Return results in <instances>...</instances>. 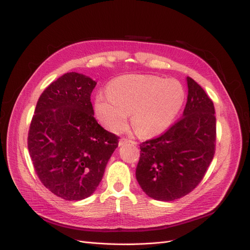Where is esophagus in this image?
Here are the masks:
<instances>
[{
  "mask_svg": "<svg viewBox=\"0 0 250 250\" xmlns=\"http://www.w3.org/2000/svg\"><path fill=\"white\" fill-rule=\"evenodd\" d=\"M126 144H135L134 141H131V140H127L126 138H121L119 140V146H124V145H126Z\"/></svg>",
  "mask_w": 250,
  "mask_h": 250,
  "instance_id": "34e87169",
  "label": "esophagus"
}]
</instances>
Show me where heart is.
<instances>
[{"instance_id": "heart-1", "label": "heart", "mask_w": 250, "mask_h": 250, "mask_svg": "<svg viewBox=\"0 0 250 250\" xmlns=\"http://www.w3.org/2000/svg\"><path fill=\"white\" fill-rule=\"evenodd\" d=\"M185 98L182 84L156 75L131 74L113 80L108 94L95 98L99 120L112 131L123 130L132 113V125L141 136L155 137L173 125Z\"/></svg>"}]
</instances>
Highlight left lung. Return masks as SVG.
<instances>
[{
    "instance_id": "8db88e82",
    "label": "left lung",
    "mask_w": 250,
    "mask_h": 250,
    "mask_svg": "<svg viewBox=\"0 0 250 250\" xmlns=\"http://www.w3.org/2000/svg\"><path fill=\"white\" fill-rule=\"evenodd\" d=\"M188 102L180 118L155 139L140 145L136 179L155 200L174 201L201 182L215 154L216 116L211 99L187 77Z\"/></svg>"
}]
</instances>
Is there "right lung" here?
I'll list each match as a JSON object with an SVG mask.
<instances>
[{
  "label": "right lung",
  "mask_w": 250,
  "mask_h": 250,
  "mask_svg": "<svg viewBox=\"0 0 250 250\" xmlns=\"http://www.w3.org/2000/svg\"><path fill=\"white\" fill-rule=\"evenodd\" d=\"M96 82L69 72L40 96L28 133V149L41 182L54 195L77 201L101 183L118 137L94 118Z\"/></svg>",
  "instance_id": "right-lung-1"
}]
</instances>
